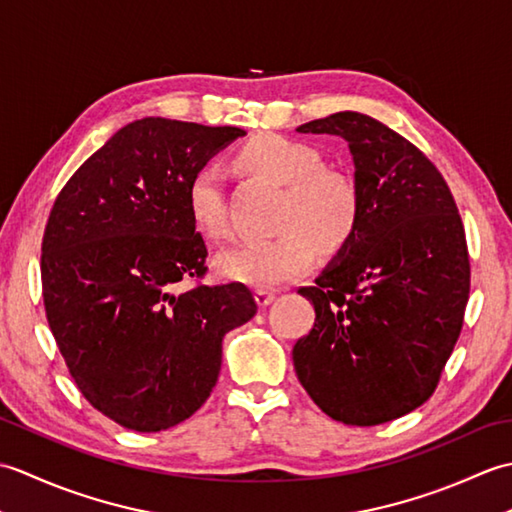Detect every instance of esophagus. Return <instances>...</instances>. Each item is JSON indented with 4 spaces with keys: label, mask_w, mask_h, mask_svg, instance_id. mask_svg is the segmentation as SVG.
<instances>
[{
    "label": "esophagus",
    "mask_w": 512,
    "mask_h": 512,
    "mask_svg": "<svg viewBox=\"0 0 512 512\" xmlns=\"http://www.w3.org/2000/svg\"><path fill=\"white\" fill-rule=\"evenodd\" d=\"M255 299H257V306L259 308H266V306H270V303L275 301V292L259 288V290H255Z\"/></svg>",
    "instance_id": "34e87169"
}]
</instances>
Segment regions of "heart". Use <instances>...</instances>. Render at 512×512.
Here are the masks:
<instances>
[{"mask_svg":"<svg viewBox=\"0 0 512 512\" xmlns=\"http://www.w3.org/2000/svg\"><path fill=\"white\" fill-rule=\"evenodd\" d=\"M237 162L250 173L286 184L279 215L284 233L224 250L215 259L222 277L255 288H275L306 273L314 244L323 253H336L350 242L361 215L356 184L343 171L325 169L312 147L279 134H262L239 149ZM187 211L204 237L224 239L231 233L220 167L204 165L193 173Z\"/></svg>","mask_w":512,"mask_h":512,"instance_id":"heart-1","label":"heart"}]
</instances>
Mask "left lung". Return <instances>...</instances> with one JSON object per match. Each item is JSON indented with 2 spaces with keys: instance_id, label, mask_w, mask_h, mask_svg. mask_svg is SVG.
Masks as SVG:
<instances>
[{
  "instance_id": "obj_1",
  "label": "left lung",
  "mask_w": 512,
  "mask_h": 512,
  "mask_svg": "<svg viewBox=\"0 0 512 512\" xmlns=\"http://www.w3.org/2000/svg\"><path fill=\"white\" fill-rule=\"evenodd\" d=\"M297 132L345 140L361 215L314 286L299 288L317 319L292 361L323 413L374 427L427 402L458 343L471 290L462 217L436 165L376 118L339 112Z\"/></svg>"
}]
</instances>
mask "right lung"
<instances>
[{
    "label": "right lung",
    "mask_w": 512,
    "mask_h": 512,
    "mask_svg": "<svg viewBox=\"0 0 512 512\" xmlns=\"http://www.w3.org/2000/svg\"><path fill=\"white\" fill-rule=\"evenodd\" d=\"M244 134L140 118L54 200L41 244L48 325L81 394L125 429L193 416L220 376L224 334L255 317L244 284H202L209 253L187 211L193 173Z\"/></svg>",
    "instance_id": "1"
}]
</instances>
